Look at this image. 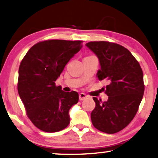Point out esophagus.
Returning a JSON list of instances; mask_svg holds the SVG:
<instances>
[{"label": "esophagus", "mask_w": 158, "mask_h": 158, "mask_svg": "<svg viewBox=\"0 0 158 158\" xmlns=\"http://www.w3.org/2000/svg\"><path fill=\"white\" fill-rule=\"evenodd\" d=\"M87 98V96L86 95L85 93H80V94H79V100H85V99Z\"/></svg>", "instance_id": "esophagus-1"}]
</instances>
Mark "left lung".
Returning <instances> with one entry per match:
<instances>
[{
    "instance_id": "1",
    "label": "left lung",
    "mask_w": 158,
    "mask_h": 158,
    "mask_svg": "<svg viewBox=\"0 0 158 158\" xmlns=\"http://www.w3.org/2000/svg\"><path fill=\"white\" fill-rule=\"evenodd\" d=\"M86 45L100 60L98 79L109 82L105 92L108 100L93 98L96 106L91 113L92 123L99 131L117 133L131 123L138 111L144 92L142 68L131 52L118 44L94 41Z\"/></svg>"
}]
</instances>
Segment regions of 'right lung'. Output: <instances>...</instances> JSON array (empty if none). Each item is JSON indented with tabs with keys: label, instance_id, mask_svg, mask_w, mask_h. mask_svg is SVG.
Here are the masks:
<instances>
[{
	"label": "right lung",
	"instance_id": "1",
	"mask_svg": "<svg viewBox=\"0 0 158 158\" xmlns=\"http://www.w3.org/2000/svg\"><path fill=\"white\" fill-rule=\"evenodd\" d=\"M81 40H48L28 50L19 69L18 92L27 117L39 129L57 132L70 123L69 111L79 101L75 91L64 92L56 79L82 48Z\"/></svg>",
	"mask_w": 158,
	"mask_h": 158
}]
</instances>
